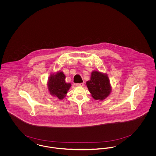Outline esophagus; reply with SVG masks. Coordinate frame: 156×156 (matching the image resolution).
<instances>
[{
  "label": "esophagus",
  "instance_id": "1",
  "mask_svg": "<svg viewBox=\"0 0 156 156\" xmlns=\"http://www.w3.org/2000/svg\"><path fill=\"white\" fill-rule=\"evenodd\" d=\"M83 85H84L83 83H76V86H77V87H82Z\"/></svg>",
  "mask_w": 156,
  "mask_h": 156
}]
</instances>
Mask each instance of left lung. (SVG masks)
Returning <instances> with one entry per match:
<instances>
[{
  "label": "left lung",
  "mask_w": 156,
  "mask_h": 156,
  "mask_svg": "<svg viewBox=\"0 0 156 156\" xmlns=\"http://www.w3.org/2000/svg\"><path fill=\"white\" fill-rule=\"evenodd\" d=\"M86 84L92 97L95 100H104L111 94V86L106 74L92 71L90 79Z\"/></svg>",
  "instance_id": "obj_1"
}]
</instances>
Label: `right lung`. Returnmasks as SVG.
<instances>
[{
	"label": "right lung",
	"instance_id": "add662e5",
	"mask_svg": "<svg viewBox=\"0 0 156 156\" xmlns=\"http://www.w3.org/2000/svg\"><path fill=\"white\" fill-rule=\"evenodd\" d=\"M66 76L63 72H58L50 76L47 86L50 94L61 100L66 97L71 84L66 82Z\"/></svg>",
	"mask_w": 156,
	"mask_h": 156
}]
</instances>
